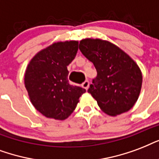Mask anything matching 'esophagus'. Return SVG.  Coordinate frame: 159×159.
<instances>
[{
  "instance_id": "34e87169",
  "label": "esophagus",
  "mask_w": 159,
  "mask_h": 159,
  "mask_svg": "<svg viewBox=\"0 0 159 159\" xmlns=\"http://www.w3.org/2000/svg\"><path fill=\"white\" fill-rule=\"evenodd\" d=\"M89 80H85L83 84H82V87H83L84 89H85L86 90L89 89Z\"/></svg>"
}]
</instances>
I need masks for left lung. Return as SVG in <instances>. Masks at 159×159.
Here are the masks:
<instances>
[{
  "label": "left lung",
  "mask_w": 159,
  "mask_h": 159,
  "mask_svg": "<svg viewBox=\"0 0 159 159\" xmlns=\"http://www.w3.org/2000/svg\"><path fill=\"white\" fill-rule=\"evenodd\" d=\"M80 50L96 69L97 77L88 92L102 111L116 116L132 109L143 83L137 63L119 46L101 39H83Z\"/></svg>",
  "instance_id": "obj_1"
}]
</instances>
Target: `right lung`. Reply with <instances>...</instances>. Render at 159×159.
<instances>
[{
    "instance_id": "add662e5",
    "label": "right lung",
    "mask_w": 159,
    "mask_h": 159,
    "mask_svg": "<svg viewBox=\"0 0 159 159\" xmlns=\"http://www.w3.org/2000/svg\"><path fill=\"white\" fill-rule=\"evenodd\" d=\"M77 40L53 43L30 60L25 72L30 100L44 116L65 120L75 109L84 89L70 85L67 66L78 51Z\"/></svg>"
}]
</instances>
